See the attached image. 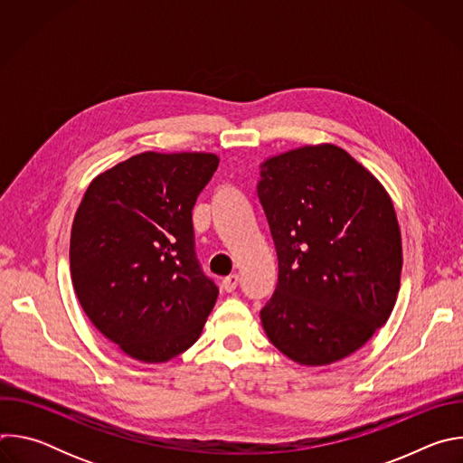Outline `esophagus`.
<instances>
[{
    "label": "esophagus",
    "mask_w": 463,
    "mask_h": 463,
    "mask_svg": "<svg viewBox=\"0 0 463 463\" xmlns=\"http://www.w3.org/2000/svg\"><path fill=\"white\" fill-rule=\"evenodd\" d=\"M238 282H240V277H238L236 273H232V275H229V277L223 279V289H225L227 293H232V291L238 288Z\"/></svg>",
    "instance_id": "esophagus-1"
}]
</instances>
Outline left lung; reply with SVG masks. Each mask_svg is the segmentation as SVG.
I'll list each match as a JSON object with an SVG mask.
<instances>
[{
	"label": "left lung",
	"mask_w": 463,
	"mask_h": 463,
	"mask_svg": "<svg viewBox=\"0 0 463 463\" xmlns=\"http://www.w3.org/2000/svg\"><path fill=\"white\" fill-rule=\"evenodd\" d=\"M258 200L279 256L260 318L269 341L306 366L359 350L400 291L402 232L390 195L348 152L317 145L260 166Z\"/></svg>",
	"instance_id": "obj_1"
}]
</instances>
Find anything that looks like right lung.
<instances>
[{"instance_id":"1","label":"right lung","mask_w":463,"mask_h":463,"mask_svg":"<svg viewBox=\"0 0 463 463\" xmlns=\"http://www.w3.org/2000/svg\"><path fill=\"white\" fill-rule=\"evenodd\" d=\"M218 163L214 154H137L97 175L75 214V293L99 332L137 361L188 350L216 304L192 209Z\"/></svg>"}]
</instances>
